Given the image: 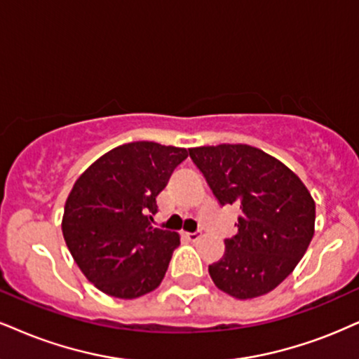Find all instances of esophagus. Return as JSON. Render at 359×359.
<instances>
[{"instance_id": "obj_1", "label": "esophagus", "mask_w": 359, "mask_h": 359, "mask_svg": "<svg viewBox=\"0 0 359 359\" xmlns=\"http://www.w3.org/2000/svg\"><path fill=\"white\" fill-rule=\"evenodd\" d=\"M181 236L187 238L188 241H196L198 238H200V234H198V233H188V231H183V233H181Z\"/></svg>"}]
</instances>
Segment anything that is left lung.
<instances>
[{
	"label": "left lung",
	"mask_w": 359,
	"mask_h": 359,
	"mask_svg": "<svg viewBox=\"0 0 359 359\" xmlns=\"http://www.w3.org/2000/svg\"><path fill=\"white\" fill-rule=\"evenodd\" d=\"M221 206L236 205L238 233L210 264L211 280L238 299L269 293L291 274L315 234V201L290 168L248 144L189 148Z\"/></svg>",
	"instance_id": "8db88e82"
}]
</instances>
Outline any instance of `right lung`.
Here are the masks:
<instances>
[{
	"mask_svg": "<svg viewBox=\"0 0 359 359\" xmlns=\"http://www.w3.org/2000/svg\"><path fill=\"white\" fill-rule=\"evenodd\" d=\"M187 158L184 148L136 141L103 154L76 180L61 229L73 259L100 291L133 299L163 281L180 236L151 221L156 196Z\"/></svg>",
	"mask_w": 359,
	"mask_h": 359,
	"instance_id": "obj_1",
	"label": "right lung"
}]
</instances>
